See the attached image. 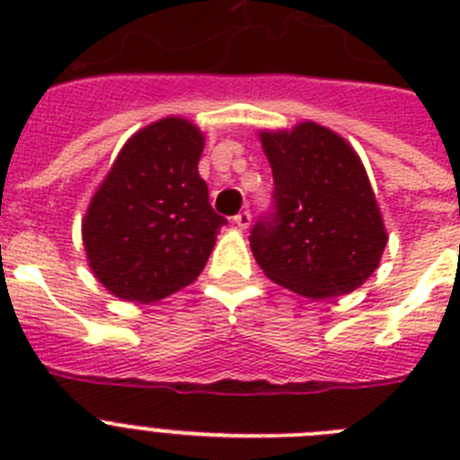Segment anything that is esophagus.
Returning <instances> with one entry per match:
<instances>
[{"label": "esophagus", "instance_id": "34e87169", "mask_svg": "<svg viewBox=\"0 0 460 460\" xmlns=\"http://www.w3.org/2000/svg\"><path fill=\"white\" fill-rule=\"evenodd\" d=\"M234 226H237L239 230H246V227L251 226V211H239L237 217H234Z\"/></svg>", "mask_w": 460, "mask_h": 460}]
</instances>
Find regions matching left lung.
<instances>
[{
	"label": "left lung",
	"mask_w": 460,
	"mask_h": 460,
	"mask_svg": "<svg viewBox=\"0 0 460 460\" xmlns=\"http://www.w3.org/2000/svg\"><path fill=\"white\" fill-rule=\"evenodd\" d=\"M274 174V214L251 233L255 262L279 286L329 299L367 283L387 246L359 154L315 121L260 131Z\"/></svg>",
	"instance_id": "obj_1"
}]
</instances>
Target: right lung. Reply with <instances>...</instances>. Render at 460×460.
Masks as SVG:
<instances>
[{
    "label": "right lung",
    "mask_w": 460,
    "mask_h": 460,
    "mask_svg": "<svg viewBox=\"0 0 460 460\" xmlns=\"http://www.w3.org/2000/svg\"><path fill=\"white\" fill-rule=\"evenodd\" d=\"M205 136L184 117L133 133L89 200L83 243L110 295L152 304L205 270L226 218L198 172Z\"/></svg>",
    "instance_id": "1"
}]
</instances>
